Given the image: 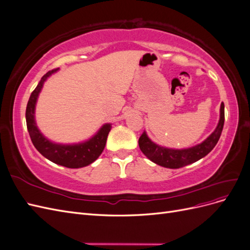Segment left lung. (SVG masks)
Returning <instances> with one entry per match:
<instances>
[{
  "label": "left lung",
  "instance_id": "left-lung-1",
  "mask_svg": "<svg viewBox=\"0 0 250 250\" xmlns=\"http://www.w3.org/2000/svg\"><path fill=\"white\" fill-rule=\"evenodd\" d=\"M224 125V103L220 106V119L215 130L202 143L193 147L186 149H172L163 147L149 139L146 131L139 139V146L142 152L145 154L151 162L162 166L165 168L178 169L187 165L193 164L208 155L214 149L223 129Z\"/></svg>",
  "mask_w": 250,
  "mask_h": 250
}]
</instances>
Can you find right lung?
I'll use <instances>...</instances> for the list:
<instances>
[{
	"label": "right lung",
	"mask_w": 250,
	"mask_h": 250,
	"mask_svg": "<svg viewBox=\"0 0 250 250\" xmlns=\"http://www.w3.org/2000/svg\"><path fill=\"white\" fill-rule=\"evenodd\" d=\"M58 70L55 69L44 74L30 96L26 108L27 128L34 147L42 155L54 164L66 168L78 169L94 163L100 156L106 144L111 124H104L92 138L77 144H59L44 137L36 125L35 106L43 83Z\"/></svg>",
	"instance_id": "1"
}]
</instances>
